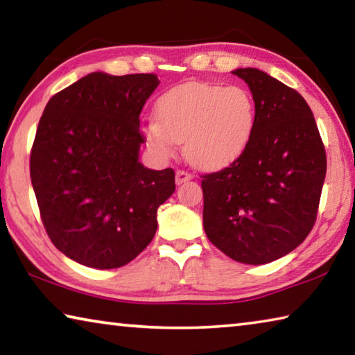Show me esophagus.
Instances as JSON below:
<instances>
[{
  "instance_id": "esophagus-1",
  "label": "esophagus",
  "mask_w": 355,
  "mask_h": 355,
  "mask_svg": "<svg viewBox=\"0 0 355 355\" xmlns=\"http://www.w3.org/2000/svg\"><path fill=\"white\" fill-rule=\"evenodd\" d=\"M191 178H192V173L191 172L184 171V169H177L175 171V182H177V184H182L184 182H188V180H191Z\"/></svg>"
}]
</instances>
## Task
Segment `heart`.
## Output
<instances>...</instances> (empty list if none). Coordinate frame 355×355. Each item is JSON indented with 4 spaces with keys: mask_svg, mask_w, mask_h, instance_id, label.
<instances>
[{
    "mask_svg": "<svg viewBox=\"0 0 355 355\" xmlns=\"http://www.w3.org/2000/svg\"><path fill=\"white\" fill-rule=\"evenodd\" d=\"M156 120L144 127L148 146L172 155L175 142L200 169L230 166L244 153L257 125L252 94L241 86L183 84L166 92L156 103Z\"/></svg>",
    "mask_w": 355,
    "mask_h": 355,
    "instance_id": "heart-1",
    "label": "heart"
}]
</instances>
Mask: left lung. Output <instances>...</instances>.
<instances>
[{
    "instance_id": "1",
    "label": "left lung",
    "mask_w": 355,
    "mask_h": 355,
    "mask_svg": "<svg viewBox=\"0 0 355 355\" xmlns=\"http://www.w3.org/2000/svg\"><path fill=\"white\" fill-rule=\"evenodd\" d=\"M233 75L248 83L257 125L236 161L202 175L203 228L227 257L264 264L290 254L313 228L326 150L302 95L258 69Z\"/></svg>"
}]
</instances>
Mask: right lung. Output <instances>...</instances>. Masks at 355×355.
I'll list each match as a JSON object with an SVG mask.
<instances>
[{"instance_id": "right-lung-1", "label": "right lung", "mask_w": 355, "mask_h": 355, "mask_svg": "<svg viewBox=\"0 0 355 355\" xmlns=\"http://www.w3.org/2000/svg\"><path fill=\"white\" fill-rule=\"evenodd\" d=\"M155 73H89L53 95L29 158L31 183L51 243L71 260L114 269L155 236L156 211L175 191L173 169L139 163V114Z\"/></svg>"}]
</instances>
